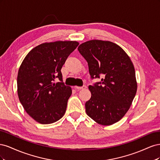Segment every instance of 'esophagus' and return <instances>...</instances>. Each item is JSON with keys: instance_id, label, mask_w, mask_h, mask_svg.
Wrapping results in <instances>:
<instances>
[{"instance_id": "obj_1", "label": "esophagus", "mask_w": 160, "mask_h": 160, "mask_svg": "<svg viewBox=\"0 0 160 160\" xmlns=\"http://www.w3.org/2000/svg\"><path fill=\"white\" fill-rule=\"evenodd\" d=\"M87 88V86L86 85H83L82 87H79V86H75V89H77V90H79V89H86Z\"/></svg>"}]
</instances>
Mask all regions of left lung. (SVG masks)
I'll list each match as a JSON object with an SVG mask.
<instances>
[{
    "mask_svg": "<svg viewBox=\"0 0 160 160\" xmlns=\"http://www.w3.org/2000/svg\"><path fill=\"white\" fill-rule=\"evenodd\" d=\"M78 51L87 61L91 77L101 82L89 85L91 97L85 103L86 113L102 125H112L128 112L136 94L138 84L133 62L115 43L91 40Z\"/></svg>",
    "mask_w": 160,
    "mask_h": 160,
    "instance_id": "left-lung-1",
    "label": "left lung"
}]
</instances>
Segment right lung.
Masks as SVG:
<instances>
[{"label":"right lung","instance_id":"add662e5","mask_svg":"<svg viewBox=\"0 0 160 160\" xmlns=\"http://www.w3.org/2000/svg\"><path fill=\"white\" fill-rule=\"evenodd\" d=\"M79 44L72 41L42 43L28 53L19 67L18 99L38 123H52L64 115L72 90L62 82L61 69ZM56 78L60 81L55 84Z\"/></svg>","mask_w":160,"mask_h":160}]
</instances>
